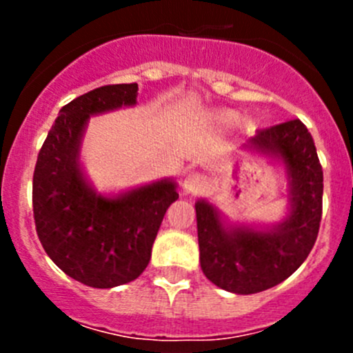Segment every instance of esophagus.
<instances>
[{"label": "esophagus", "instance_id": "esophagus-1", "mask_svg": "<svg viewBox=\"0 0 353 353\" xmlns=\"http://www.w3.org/2000/svg\"><path fill=\"white\" fill-rule=\"evenodd\" d=\"M206 188V177L203 174L191 172L188 174V177L184 179V191L188 194H196L199 191H203Z\"/></svg>", "mask_w": 353, "mask_h": 353}]
</instances>
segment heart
<instances>
[{
	"label": "heart",
	"instance_id": "1",
	"mask_svg": "<svg viewBox=\"0 0 353 353\" xmlns=\"http://www.w3.org/2000/svg\"><path fill=\"white\" fill-rule=\"evenodd\" d=\"M220 121L223 124H234L237 121V114L234 110H225V112L220 114Z\"/></svg>",
	"mask_w": 353,
	"mask_h": 353
}]
</instances>
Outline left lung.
Instances as JSON below:
<instances>
[{
  "mask_svg": "<svg viewBox=\"0 0 353 353\" xmlns=\"http://www.w3.org/2000/svg\"><path fill=\"white\" fill-rule=\"evenodd\" d=\"M248 148L283 160L290 181V213L270 230L223 227L205 199L196 208L199 263L206 279L234 294L279 285L304 263L318 239L323 215V167L314 140L299 119L258 130Z\"/></svg>",
  "mask_w": 353,
  "mask_h": 353,
  "instance_id": "1",
  "label": "left lung"
}]
</instances>
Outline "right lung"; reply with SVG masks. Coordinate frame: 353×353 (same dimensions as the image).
<instances>
[{
    "instance_id": "obj_1",
    "label": "right lung",
    "mask_w": 353,
    "mask_h": 353,
    "mask_svg": "<svg viewBox=\"0 0 353 353\" xmlns=\"http://www.w3.org/2000/svg\"><path fill=\"white\" fill-rule=\"evenodd\" d=\"M138 83L104 85L59 110L32 181L35 230L49 258L77 282L110 288L143 273L176 183L159 181L117 198L95 194L78 162L92 114L137 104Z\"/></svg>"
}]
</instances>
